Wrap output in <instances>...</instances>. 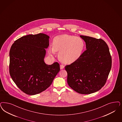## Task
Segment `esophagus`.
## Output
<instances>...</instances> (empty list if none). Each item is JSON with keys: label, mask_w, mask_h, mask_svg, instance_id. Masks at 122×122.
<instances>
[{"label": "esophagus", "mask_w": 122, "mask_h": 122, "mask_svg": "<svg viewBox=\"0 0 122 122\" xmlns=\"http://www.w3.org/2000/svg\"><path fill=\"white\" fill-rule=\"evenodd\" d=\"M60 69H63L64 68V66L63 65V64H61L60 65Z\"/></svg>", "instance_id": "obj_1"}]
</instances>
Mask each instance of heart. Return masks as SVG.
<instances>
[{
	"mask_svg": "<svg viewBox=\"0 0 122 122\" xmlns=\"http://www.w3.org/2000/svg\"><path fill=\"white\" fill-rule=\"evenodd\" d=\"M85 43L82 39L67 34L55 37L53 47L49 49L50 54H54L55 51L59 52V59L63 63H73L81 57L85 49Z\"/></svg>",
	"mask_w": 122,
	"mask_h": 122,
	"instance_id": "b5f03b06",
	"label": "heart"
}]
</instances>
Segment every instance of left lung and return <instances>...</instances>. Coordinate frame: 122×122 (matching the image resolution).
<instances>
[{
  "label": "left lung",
  "mask_w": 122,
  "mask_h": 122,
  "mask_svg": "<svg viewBox=\"0 0 122 122\" xmlns=\"http://www.w3.org/2000/svg\"><path fill=\"white\" fill-rule=\"evenodd\" d=\"M86 50L76 62L65 67L69 86L81 94L96 92L104 86L112 66L109 48L101 39L80 36Z\"/></svg>",
  "instance_id": "1"
}]
</instances>
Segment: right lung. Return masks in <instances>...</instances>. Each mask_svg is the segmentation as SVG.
Returning <instances> with one entry per match:
<instances>
[{
    "mask_svg": "<svg viewBox=\"0 0 122 122\" xmlns=\"http://www.w3.org/2000/svg\"><path fill=\"white\" fill-rule=\"evenodd\" d=\"M50 37L43 33L28 35L15 41L9 52V73L22 92L34 95L51 86L60 71L55 62L47 65L44 59Z\"/></svg>",
    "mask_w": 122,
    "mask_h": 122,
    "instance_id": "add662e5",
    "label": "right lung"
}]
</instances>
